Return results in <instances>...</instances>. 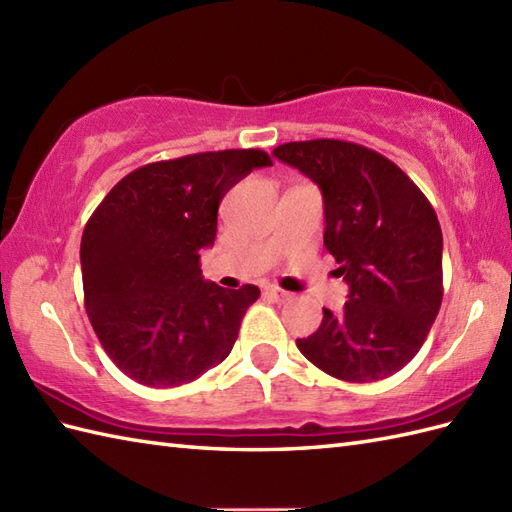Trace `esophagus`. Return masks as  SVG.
I'll return each mask as SVG.
<instances>
[{"instance_id":"esophagus-1","label":"esophagus","mask_w":512,"mask_h":512,"mask_svg":"<svg viewBox=\"0 0 512 512\" xmlns=\"http://www.w3.org/2000/svg\"><path fill=\"white\" fill-rule=\"evenodd\" d=\"M266 295L273 299V301H277V303H284V301H288L292 295L290 292H286V290H281V288H275V286H270V288H266Z\"/></svg>"}]
</instances>
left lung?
<instances>
[{
	"instance_id": "obj_1",
	"label": "left lung",
	"mask_w": 512,
	"mask_h": 512,
	"mask_svg": "<svg viewBox=\"0 0 512 512\" xmlns=\"http://www.w3.org/2000/svg\"><path fill=\"white\" fill-rule=\"evenodd\" d=\"M273 156L323 193V244L350 286L339 314L297 339L310 363L347 383H374L418 354L442 303V231L424 193L394 162L345 140L279 145Z\"/></svg>"
}]
</instances>
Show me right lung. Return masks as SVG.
<instances>
[{"label":"right lung","instance_id":"add662e5","mask_svg":"<svg viewBox=\"0 0 512 512\" xmlns=\"http://www.w3.org/2000/svg\"><path fill=\"white\" fill-rule=\"evenodd\" d=\"M270 165L262 149L151 162L96 206L81 239L85 310L107 356L136 383L178 387L231 354L259 288L204 281L200 253L215 242L228 189Z\"/></svg>","mask_w":512,"mask_h":512}]
</instances>
